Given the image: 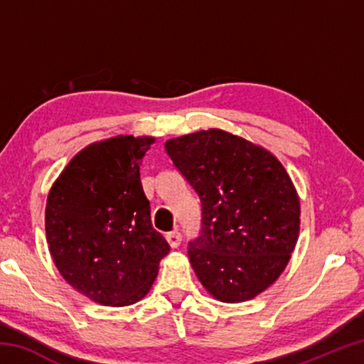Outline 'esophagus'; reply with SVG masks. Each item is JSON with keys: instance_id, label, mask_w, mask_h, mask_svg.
I'll list each match as a JSON object with an SVG mask.
<instances>
[{"instance_id": "1", "label": "esophagus", "mask_w": 364, "mask_h": 364, "mask_svg": "<svg viewBox=\"0 0 364 364\" xmlns=\"http://www.w3.org/2000/svg\"><path fill=\"white\" fill-rule=\"evenodd\" d=\"M165 239H167V242L171 249H176L178 245L181 244V234L178 232L176 230L171 231V232H167V236H165Z\"/></svg>"}]
</instances>
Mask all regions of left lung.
I'll return each instance as SVG.
<instances>
[{
	"label": "left lung",
	"instance_id": "left-lung-1",
	"mask_svg": "<svg viewBox=\"0 0 364 364\" xmlns=\"http://www.w3.org/2000/svg\"><path fill=\"white\" fill-rule=\"evenodd\" d=\"M165 151L202 204L191 267L225 304L257 297L279 278L300 231V200L269 151L218 128L168 139Z\"/></svg>",
	"mask_w": 364,
	"mask_h": 364
}]
</instances>
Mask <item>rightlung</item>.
Segmentation results:
<instances>
[{"label":"right lung","mask_w":364,"mask_h":364,"mask_svg":"<svg viewBox=\"0 0 364 364\" xmlns=\"http://www.w3.org/2000/svg\"><path fill=\"white\" fill-rule=\"evenodd\" d=\"M156 141L120 134L73 157L48 194L45 228L54 264L96 304L127 306L149 292L170 245L151 223L139 178Z\"/></svg>","instance_id":"1"}]
</instances>
